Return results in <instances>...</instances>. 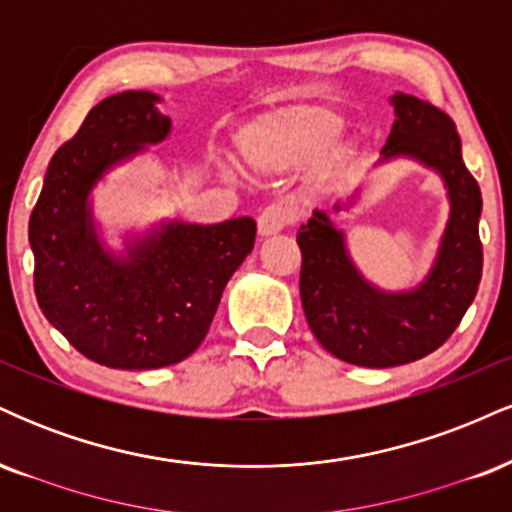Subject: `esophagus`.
<instances>
[{"mask_svg":"<svg viewBox=\"0 0 512 512\" xmlns=\"http://www.w3.org/2000/svg\"><path fill=\"white\" fill-rule=\"evenodd\" d=\"M289 223H291L289 209L281 207V204H272V207L264 209L260 214V219H257V231H260L262 238L276 236V233L284 231Z\"/></svg>","mask_w":512,"mask_h":512,"instance_id":"34e87169","label":"esophagus"}]
</instances>
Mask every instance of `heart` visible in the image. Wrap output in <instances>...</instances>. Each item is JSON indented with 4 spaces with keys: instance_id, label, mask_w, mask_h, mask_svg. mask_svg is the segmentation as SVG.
<instances>
[{
    "instance_id": "1",
    "label": "heart",
    "mask_w": 512,
    "mask_h": 512,
    "mask_svg": "<svg viewBox=\"0 0 512 512\" xmlns=\"http://www.w3.org/2000/svg\"><path fill=\"white\" fill-rule=\"evenodd\" d=\"M344 117L325 103H293L267 110L238 134V151L257 173H286L303 163L305 185L320 192L344 180L358 161V144L339 137Z\"/></svg>"
}]
</instances>
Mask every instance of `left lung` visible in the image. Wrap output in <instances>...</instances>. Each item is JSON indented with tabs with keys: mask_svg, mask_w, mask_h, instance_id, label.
I'll list each match as a JSON object with an SVG mask.
<instances>
[{
	"mask_svg": "<svg viewBox=\"0 0 512 512\" xmlns=\"http://www.w3.org/2000/svg\"><path fill=\"white\" fill-rule=\"evenodd\" d=\"M395 125L383 158L407 156L438 170L448 187L450 216L431 272L414 291L387 293L363 279L346 252L344 233L325 211H313L301 248V303L315 339L332 356L363 368L419 361L457 330L481 281V190L462 161L448 113L407 93L392 96ZM339 209V207H334Z\"/></svg>",
	"mask_w": 512,
	"mask_h": 512,
	"instance_id": "obj_1",
	"label": "left lung"
}]
</instances>
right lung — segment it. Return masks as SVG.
I'll use <instances>...</instances> for the list:
<instances>
[{"instance_id":"1","label":"right lung","mask_w":512,"mask_h":512,"mask_svg":"<svg viewBox=\"0 0 512 512\" xmlns=\"http://www.w3.org/2000/svg\"><path fill=\"white\" fill-rule=\"evenodd\" d=\"M158 101L151 91H125L91 108L52 156L28 221L43 315L79 354L120 370L190 356L257 233L250 216L211 226L166 221L125 255L103 248L88 195L105 170L168 137Z\"/></svg>"}]
</instances>
